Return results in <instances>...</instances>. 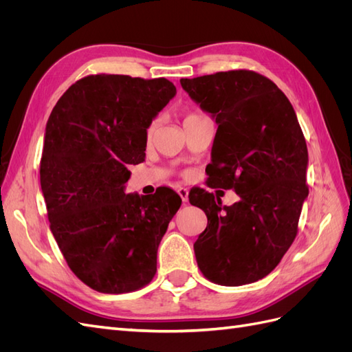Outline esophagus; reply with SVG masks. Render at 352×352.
I'll return each instance as SVG.
<instances>
[{
	"mask_svg": "<svg viewBox=\"0 0 352 352\" xmlns=\"http://www.w3.org/2000/svg\"><path fill=\"white\" fill-rule=\"evenodd\" d=\"M177 194L180 195V198H182V201L186 204L188 199H189V190L186 188H184V186H179L177 188Z\"/></svg>",
	"mask_w": 352,
	"mask_h": 352,
	"instance_id": "obj_1",
	"label": "esophagus"
}]
</instances>
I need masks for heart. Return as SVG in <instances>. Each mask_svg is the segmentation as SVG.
I'll use <instances>...</instances> for the list:
<instances>
[{
    "label": "heart",
    "instance_id": "b5f03b06",
    "mask_svg": "<svg viewBox=\"0 0 352 352\" xmlns=\"http://www.w3.org/2000/svg\"><path fill=\"white\" fill-rule=\"evenodd\" d=\"M190 116H195V114H189V116H186V117H190ZM153 129H154V126H151V127H150V132H151Z\"/></svg>",
    "mask_w": 352,
    "mask_h": 352
}]
</instances>
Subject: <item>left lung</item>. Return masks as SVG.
Returning <instances> with one entry per match:
<instances>
[{
    "mask_svg": "<svg viewBox=\"0 0 352 352\" xmlns=\"http://www.w3.org/2000/svg\"><path fill=\"white\" fill-rule=\"evenodd\" d=\"M180 85L219 126L206 168L210 185L239 195L221 207L204 189L189 194L208 219L194 243L198 267L219 285L257 282L289 250L308 197L301 126L286 95L255 72H219Z\"/></svg>",
    "mask_w": 352,
    "mask_h": 352,
    "instance_id": "obj_1",
    "label": "left lung"
}]
</instances>
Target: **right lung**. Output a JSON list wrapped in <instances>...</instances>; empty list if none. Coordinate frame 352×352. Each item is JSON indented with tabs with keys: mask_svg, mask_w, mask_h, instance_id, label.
Wrapping results in <instances>:
<instances>
[{
	"mask_svg": "<svg viewBox=\"0 0 352 352\" xmlns=\"http://www.w3.org/2000/svg\"><path fill=\"white\" fill-rule=\"evenodd\" d=\"M176 95L164 79L92 74L52 109L41 157L50 228L69 267L92 289L124 294L151 282L157 250L182 199L166 188L124 194L144 162L146 129Z\"/></svg>",
	"mask_w": 352,
	"mask_h": 352,
	"instance_id": "add662e5",
	"label": "right lung"
}]
</instances>
